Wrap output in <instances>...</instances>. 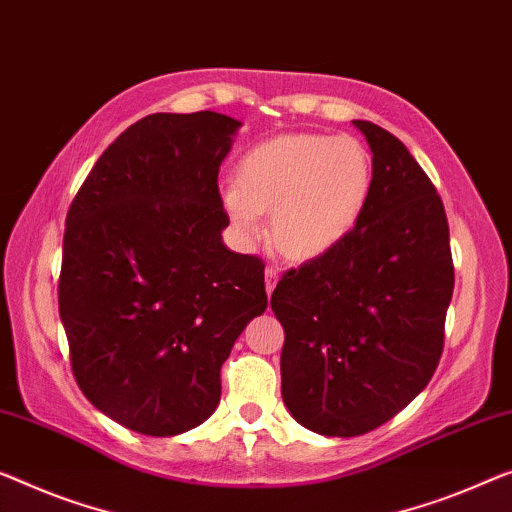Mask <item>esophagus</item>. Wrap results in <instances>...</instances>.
I'll list each match as a JSON object with an SVG mask.
<instances>
[{
    "label": "esophagus",
    "instance_id": "1",
    "mask_svg": "<svg viewBox=\"0 0 512 512\" xmlns=\"http://www.w3.org/2000/svg\"><path fill=\"white\" fill-rule=\"evenodd\" d=\"M280 278V271L276 266H266V292H273V287H276V282Z\"/></svg>",
    "mask_w": 512,
    "mask_h": 512
}]
</instances>
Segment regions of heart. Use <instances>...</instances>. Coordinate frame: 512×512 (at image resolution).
I'll list each match as a JSON object with an SVG mask.
<instances>
[{"label":"heart","mask_w":512,"mask_h":512,"mask_svg":"<svg viewBox=\"0 0 512 512\" xmlns=\"http://www.w3.org/2000/svg\"><path fill=\"white\" fill-rule=\"evenodd\" d=\"M372 193V158L354 137L280 135L241 158L223 204L246 241L264 236L273 211V239L292 259H315L356 230Z\"/></svg>","instance_id":"b5f03b06"}]
</instances>
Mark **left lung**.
I'll return each mask as SVG.
<instances>
[{
  "instance_id": "left-lung-1",
  "label": "left lung",
  "mask_w": 512,
  "mask_h": 512,
  "mask_svg": "<svg viewBox=\"0 0 512 512\" xmlns=\"http://www.w3.org/2000/svg\"><path fill=\"white\" fill-rule=\"evenodd\" d=\"M372 193L331 253L287 271L271 310L285 329L282 400L303 427L358 437L427 386L444 352L455 269L444 202L409 149L372 121Z\"/></svg>"
}]
</instances>
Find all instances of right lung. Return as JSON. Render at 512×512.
I'll return each mask as SVG.
<instances>
[{
	"mask_svg": "<svg viewBox=\"0 0 512 512\" xmlns=\"http://www.w3.org/2000/svg\"><path fill=\"white\" fill-rule=\"evenodd\" d=\"M241 124L149 114L91 167L66 216L59 273L73 377L112 421L149 437L216 411L220 368L266 310L264 262L232 253L218 172Z\"/></svg>",
	"mask_w": 512,
	"mask_h": 512,
	"instance_id": "obj_1",
	"label": "right lung"
}]
</instances>
